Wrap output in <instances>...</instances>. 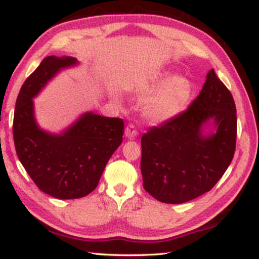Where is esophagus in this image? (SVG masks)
I'll return each mask as SVG.
<instances>
[{
    "instance_id": "obj_1",
    "label": "esophagus",
    "mask_w": 259,
    "mask_h": 259,
    "mask_svg": "<svg viewBox=\"0 0 259 259\" xmlns=\"http://www.w3.org/2000/svg\"><path fill=\"white\" fill-rule=\"evenodd\" d=\"M125 136L128 138V139H134V138L138 136V131L133 123H130V125L126 126Z\"/></svg>"
}]
</instances>
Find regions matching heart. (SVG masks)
<instances>
[{"label": "heart", "instance_id": "heart-1", "mask_svg": "<svg viewBox=\"0 0 259 259\" xmlns=\"http://www.w3.org/2000/svg\"><path fill=\"white\" fill-rule=\"evenodd\" d=\"M164 72L154 75L146 86V92L153 91L145 102L144 112L154 121H165L179 114L192 97V82L185 76L170 77Z\"/></svg>", "mask_w": 259, "mask_h": 259}]
</instances>
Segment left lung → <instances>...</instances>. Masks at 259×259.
Wrapping results in <instances>:
<instances>
[{
    "label": "left lung",
    "mask_w": 259,
    "mask_h": 259,
    "mask_svg": "<svg viewBox=\"0 0 259 259\" xmlns=\"http://www.w3.org/2000/svg\"><path fill=\"white\" fill-rule=\"evenodd\" d=\"M208 123L214 133L205 134ZM236 105L214 70L185 112L141 137L144 189L166 204L206 193L231 164L236 150Z\"/></svg>",
    "instance_id": "obj_1"
}]
</instances>
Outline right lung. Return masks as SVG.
I'll return each mask as SVG.
<instances>
[{"label": "right lung", "mask_w": 259, "mask_h": 259, "mask_svg": "<svg viewBox=\"0 0 259 259\" xmlns=\"http://www.w3.org/2000/svg\"><path fill=\"white\" fill-rule=\"evenodd\" d=\"M76 63L72 56L45 58L21 87L14 113L13 136L21 164L42 192L58 199H77L94 191L123 134L122 119L92 112L60 134L38 127L33 98L56 73Z\"/></svg>", "instance_id": "1"}]
</instances>
